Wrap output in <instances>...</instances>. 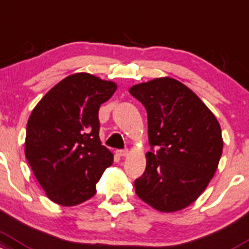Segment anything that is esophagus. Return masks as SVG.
Instances as JSON below:
<instances>
[{
    "label": "esophagus",
    "mask_w": 249,
    "mask_h": 249,
    "mask_svg": "<svg viewBox=\"0 0 249 249\" xmlns=\"http://www.w3.org/2000/svg\"><path fill=\"white\" fill-rule=\"evenodd\" d=\"M117 154H118L119 156H127V155H129V150H127V149L118 150V151H117Z\"/></svg>",
    "instance_id": "obj_1"
}]
</instances>
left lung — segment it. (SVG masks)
Segmentation results:
<instances>
[{"mask_svg": "<svg viewBox=\"0 0 249 249\" xmlns=\"http://www.w3.org/2000/svg\"><path fill=\"white\" fill-rule=\"evenodd\" d=\"M129 92L145 107L151 146L136 194L160 212L184 209L206 190L220 162L223 141L216 117L189 87L169 76Z\"/></svg>", "mask_w": 249, "mask_h": 249, "instance_id": "1", "label": "left lung"}]
</instances>
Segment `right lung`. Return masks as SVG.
Returning <instances> with one entry per match:
<instances>
[{
  "label": "right lung",
  "instance_id": "obj_1",
  "mask_svg": "<svg viewBox=\"0 0 249 249\" xmlns=\"http://www.w3.org/2000/svg\"><path fill=\"white\" fill-rule=\"evenodd\" d=\"M117 89L89 73H75L51 89L27 123L24 154L51 201L72 207L95 195L113 155L102 145L98 112Z\"/></svg>",
  "mask_w": 249,
  "mask_h": 249
}]
</instances>
